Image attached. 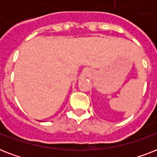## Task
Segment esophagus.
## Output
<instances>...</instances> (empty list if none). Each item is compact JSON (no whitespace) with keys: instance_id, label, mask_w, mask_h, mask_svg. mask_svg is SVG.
Here are the masks:
<instances>
[{"instance_id":"esophagus-1","label":"esophagus","mask_w":157,"mask_h":157,"mask_svg":"<svg viewBox=\"0 0 157 157\" xmlns=\"http://www.w3.org/2000/svg\"><path fill=\"white\" fill-rule=\"evenodd\" d=\"M91 75V71L90 70V69L86 68L82 72H81V77H83V78H85V77H87V76H90Z\"/></svg>"}]
</instances>
